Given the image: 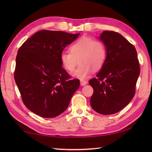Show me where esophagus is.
I'll return each instance as SVG.
<instances>
[{
	"instance_id": "esophagus-1",
	"label": "esophagus",
	"mask_w": 152,
	"mask_h": 152,
	"mask_svg": "<svg viewBox=\"0 0 152 152\" xmlns=\"http://www.w3.org/2000/svg\"><path fill=\"white\" fill-rule=\"evenodd\" d=\"M87 83H88V82L86 81V80H80V84H81V86H84L87 84Z\"/></svg>"
}]
</instances>
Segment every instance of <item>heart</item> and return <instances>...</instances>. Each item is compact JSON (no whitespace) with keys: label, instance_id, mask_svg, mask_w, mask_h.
<instances>
[{"label":"heart","instance_id":"heart-1","mask_svg":"<svg viewBox=\"0 0 152 152\" xmlns=\"http://www.w3.org/2000/svg\"><path fill=\"white\" fill-rule=\"evenodd\" d=\"M69 51H63L60 55V61L64 69L71 72L79 61V66L72 73L78 79L87 78L94 69L97 70L104 64L107 51L102 42L91 37H83L70 46Z\"/></svg>","mask_w":152,"mask_h":152}]
</instances>
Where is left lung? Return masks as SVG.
<instances>
[{
	"label": "left lung",
	"instance_id": "8db88e82",
	"mask_svg": "<svg viewBox=\"0 0 152 152\" xmlns=\"http://www.w3.org/2000/svg\"><path fill=\"white\" fill-rule=\"evenodd\" d=\"M107 51L104 64L89 83L93 88L90 100L99 114H114L133 99L140 74L139 62L134 46L116 32L105 31L99 37Z\"/></svg>",
	"mask_w": 152,
	"mask_h": 152
}]
</instances>
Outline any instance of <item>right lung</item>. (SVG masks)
<instances>
[{
    "instance_id": "obj_1",
    "label": "right lung",
    "mask_w": 152,
    "mask_h": 152,
    "mask_svg": "<svg viewBox=\"0 0 152 152\" xmlns=\"http://www.w3.org/2000/svg\"><path fill=\"white\" fill-rule=\"evenodd\" d=\"M80 34L42 30L28 38L16 57L14 78L23 102L32 112L46 118L66 110L79 80H70L60 55Z\"/></svg>"
}]
</instances>
